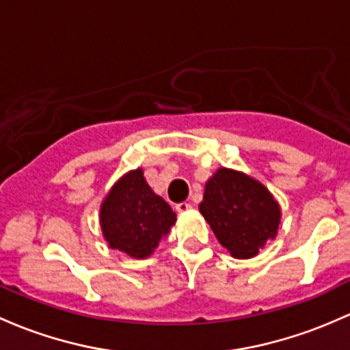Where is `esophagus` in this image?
<instances>
[{
    "label": "esophagus",
    "instance_id": "esophagus-1",
    "mask_svg": "<svg viewBox=\"0 0 350 350\" xmlns=\"http://www.w3.org/2000/svg\"><path fill=\"white\" fill-rule=\"evenodd\" d=\"M191 208H193V206H191L189 203H178V204H176V211H178V213H186V211H189Z\"/></svg>",
    "mask_w": 350,
    "mask_h": 350
}]
</instances>
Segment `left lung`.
Wrapping results in <instances>:
<instances>
[{"label": "left lung", "instance_id": "obj_1", "mask_svg": "<svg viewBox=\"0 0 350 350\" xmlns=\"http://www.w3.org/2000/svg\"><path fill=\"white\" fill-rule=\"evenodd\" d=\"M200 213L233 258L258 255L275 240L282 209L273 194L245 172L219 167L206 181Z\"/></svg>", "mask_w": 350, "mask_h": 350}]
</instances>
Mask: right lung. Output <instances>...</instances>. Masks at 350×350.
Segmentation results:
<instances>
[{"mask_svg": "<svg viewBox=\"0 0 350 350\" xmlns=\"http://www.w3.org/2000/svg\"><path fill=\"white\" fill-rule=\"evenodd\" d=\"M100 230L112 250L131 258H147L176 223L172 211L147 185L141 167L126 172L100 204Z\"/></svg>", "mask_w": 350, "mask_h": 350, "instance_id": "right-lung-1", "label": "right lung"}]
</instances>
